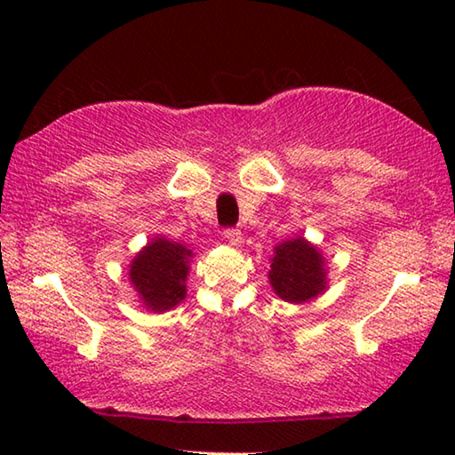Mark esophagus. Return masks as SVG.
<instances>
[{
	"label": "esophagus",
	"mask_w": 455,
	"mask_h": 455,
	"mask_svg": "<svg viewBox=\"0 0 455 455\" xmlns=\"http://www.w3.org/2000/svg\"><path fill=\"white\" fill-rule=\"evenodd\" d=\"M225 238H227L230 244H241L243 235H241V230H238V228H227L225 230Z\"/></svg>",
	"instance_id": "34e87169"
}]
</instances>
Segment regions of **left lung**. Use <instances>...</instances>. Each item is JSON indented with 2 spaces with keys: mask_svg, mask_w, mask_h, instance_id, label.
Masks as SVG:
<instances>
[{
  "mask_svg": "<svg viewBox=\"0 0 455 455\" xmlns=\"http://www.w3.org/2000/svg\"><path fill=\"white\" fill-rule=\"evenodd\" d=\"M268 279H271L276 295L284 301H309L325 287L323 259L317 249L303 238L284 241L275 249Z\"/></svg>",
  "mask_w": 455,
  "mask_h": 455,
  "instance_id": "left-lung-1",
  "label": "left lung"
}]
</instances>
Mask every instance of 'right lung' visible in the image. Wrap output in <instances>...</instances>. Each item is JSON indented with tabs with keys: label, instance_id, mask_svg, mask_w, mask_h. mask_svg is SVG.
I'll return each mask as SVG.
<instances>
[{
	"label": "right lung",
	"instance_id": "add662e5",
	"mask_svg": "<svg viewBox=\"0 0 455 455\" xmlns=\"http://www.w3.org/2000/svg\"><path fill=\"white\" fill-rule=\"evenodd\" d=\"M190 251L166 238L152 241L130 265V281L144 305L152 311H168L184 299Z\"/></svg>",
	"mask_w": 455,
	"mask_h": 455
}]
</instances>
